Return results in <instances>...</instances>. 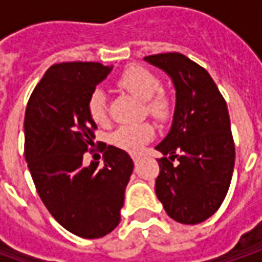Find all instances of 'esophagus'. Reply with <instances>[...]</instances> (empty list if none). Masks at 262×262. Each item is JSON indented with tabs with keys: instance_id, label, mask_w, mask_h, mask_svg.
<instances>
[{
	"instance_id": "obj_1",
	"label": "esophagus",
	"mask_w": 262,
	"mask_h": 262,
	"mask_svg": "<svg viewBox=\"0 0 262 262\" xmlns=\"http://www.w3.org/2000/svg\"><path fill=\"white\" fill-rule=\"evenodd\" d=\"M133 160H134V163H138V162H140V156H133Z\"/></svg>"
}]
</instances>
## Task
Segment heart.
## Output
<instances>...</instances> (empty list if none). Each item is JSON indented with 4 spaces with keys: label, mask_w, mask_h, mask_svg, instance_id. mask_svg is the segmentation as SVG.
<instances>
[{
    "label": "heart",
    "mask_w": 262,
    "mask_h": 262,
    "mask_svg": "<svg viewBox=\"0 0 262 262\" xmlns=\"http://www.w3.org/2000/svg\"><path fill=\"white\" fill-rule=\"evenodd\" d=\"M118 86L144 100L148 114L157 121H167L172 115L170 97L160 92V78L144 67H129L118 78ZM87 111L96 124L102 125L107 121V102L103 90L96 89L87 100ZM155 137V129L150 124H125L116 128L111 137L118 148L128 153H138L143 146Z\"/></svg>",
    "instance_id": "obj_1"
}]
</instances>
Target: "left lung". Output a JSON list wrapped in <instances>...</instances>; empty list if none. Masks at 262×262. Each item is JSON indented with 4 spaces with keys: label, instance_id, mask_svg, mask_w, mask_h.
Returning a JSON list of instances; mask_svg holds the SVG:
<instances>
[{
    "label": "left lung",
    "instance_id": "obj_1",
    "mask_svg": "<svg viewBox=\"0 0 262 262\" xmlns=\"http://www.w3.org/2000/svg\"><path fill=\"white\" fill-rule=\"evenodd\" d=\"M144 61L163 70L176 92L172 125L156 146L165 156L157 160L156 195L170 219L198 225L219 210L232 181L235 144L226 102L210 74L185 55L169 52Z\"/></svg>",
    "mask_w": 262,
    "mask_h": 262
}]
</instances>
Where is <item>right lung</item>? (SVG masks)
Segmentation results:
<instances>
[{"label": "right lung", "instance_id": "obj_1", "mask_svg": "<svg viewBox=\"0 0 262 262\" xmlns=\"http://www.w3.org/2000/svg\"><path fill=\"white\" fill-rule=\"evenodd\" d=\"M112 66L61 62L52 66L29 99L25 156L37 194L68 232L86 239L111 233L121 222L125 188L134 169L129 155L107 146L103 163L83 162L95 146V121L87 100Z\"/></svg>", "mask_w": 262, "mask_h": 262}]
</instances>
